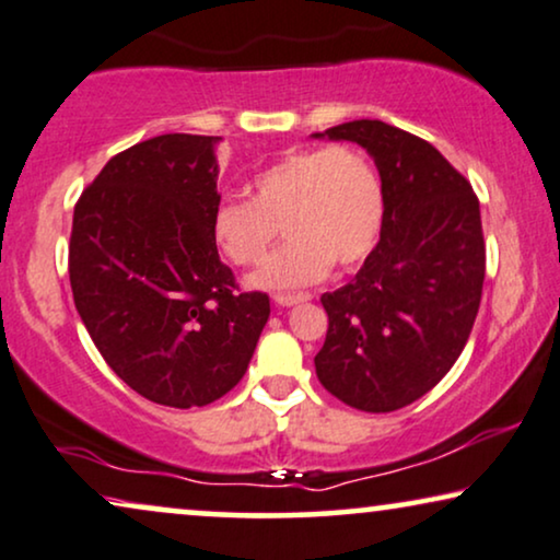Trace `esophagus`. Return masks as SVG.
I'll use <instances>...</instances> for the list:
<instances>
[{
	"label": "esophagus",
	"mask_w": 560,
	"mask_h": 560,
	"mask_svg": "<svg viewBox=\"0 0 560 560\" xmlns=\"http://www.w3.org/2000/svg\"><path fill=\"white\" fill-rule=\"evenodd\" d=\"M310 294H273V302L281 304V307H292V304L307 302Z\"/></svg>",
	"instance_id": "obj_1"
}]
</instances>
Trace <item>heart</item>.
<instances>
[{
    "label": "heart",
    "mask_w": 560,
    "mask_h": 560,
    "mask_svg": "<svg viewBox=\"0 0 560 560\" xmlns=\"http://www.w3.org/2000/svg\"><path fill=\"white\" fill-rule=\"evenodd\" d=\"M385 194L377 167L351 144L287 152L250 180V198L228 196L211 211V237L235 266H258L264 289H300L328 276L332 264L353 268L377 245Z\"/></svg>",
    "instance_id": "obj_1"
}]
</instances>
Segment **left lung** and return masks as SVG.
I'll use <instances>...</instances> for the list:
<instances>
[{
    "label": "left lung",
    "mask_w": 560,
    "mask_h": 560,
    "mask_svg": "<svg viewBox=\"0 0 560 560\" xmlns=\"http://www.w3.org/2000/svg\"><path fill=\"white\" fill-rule=\"evenodd\" d=\"M315 137L362 144L380 170V243L349 284L323 294L317 380L346 406L390 413L452 370L476 323L486 243L472 186L421 137L349 121Z\"/></svg>",
    "instance_id": "1"
}]
</instances>
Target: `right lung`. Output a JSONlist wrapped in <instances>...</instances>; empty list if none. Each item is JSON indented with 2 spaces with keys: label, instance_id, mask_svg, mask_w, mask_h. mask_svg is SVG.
<instances>
[{
  "label": "right lung",
  "instance_id": "1",
  "mask_svg": "<svg viewBox=\"0 0 560 560\" xmlns=\"http://www.w3.org/2000/svg\"><path fill=\"white\" fill-rule=\"evenodd\" d=\"M222 137L162 133L108 160L69 237L77 313L105 364L141 398L209 406L243 380L271 315L211 237Z\"/></svg>",
  "mask_w": 560,
  "mask_h": 560
}]
</instances>
